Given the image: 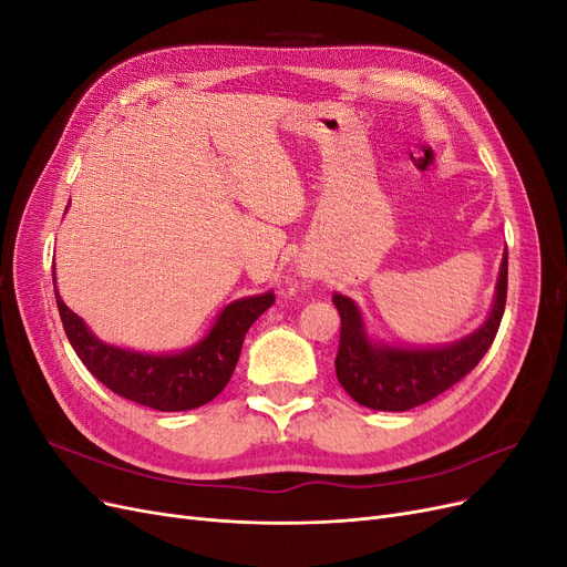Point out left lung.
<instances>
[{"mask_svg": "<svg viewBox=\"0 0 567 567\" xmlns=\"http://www.w3.org/2000/svg\"><path fill=\"white\" fill-rule=\"evenodd\" d=\"M508 250L504 252L496 298L487 321L475 333L447 348L406 350L373 346L364 333L362 315L346 296H333L340 315L336 375L350 398L375 411H406L431 402L471 373L494 342L506 307Z\"/></svg>", "mask_w": 567, "mask_h": 567, "instance_id": "1", "label": "left lung"}]
</instances>
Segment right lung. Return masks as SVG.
Listing matches in <instances>:
<instances>
[{"label": "right lung", "instance_id": "1", "mask_svg": "<svg viewBox=\"0 0 567 567\" xmlns=\"http://www.w3.org/2000/svg\"><path fill=\"white\" fill-rule=\"evenodd\" d=\"M56 305L68 340L96 381L136 404L158 411H186L208 404L225 390L248 329L274 305V293L231 302L215 321L213 331L182 354H144L106 346L59 298V290Z\"/></svg>", "mask_w": 567, "mask_h": 567}]
</instances>
